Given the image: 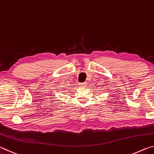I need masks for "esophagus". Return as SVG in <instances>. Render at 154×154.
<instances>
[{
	"instance_id": "esophagus-1",
	"label": "esophagus",
	"mask_w": 154,
	"mask_h": 154,
	"mask_svg": "<svg viewBox=\"0 0 154 154\" xmlns=\"http://www.w3.org/2000/svg\"><path fill=\"white\" fill-rule=\"evenodd\" d=\"M80 85H81V87H85V86H87V83H80Z\"/></svg>"
}]
</instances>
